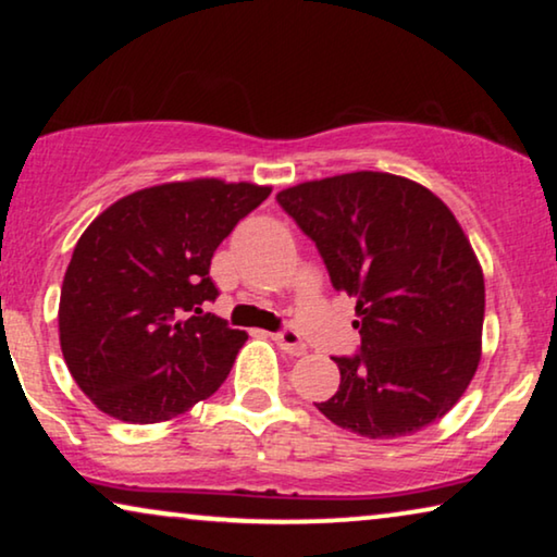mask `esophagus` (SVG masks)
<instances>
[{
	"label": "esophagus",
	"mask_w": 557,
	"mask_h": 557,
	"mask_svg": "<svg viewBox=\"0 0 557 557\" xmlns=\"http://www.w3.org/2000/svg\"><path fill=\"white\" fill-rule=\"evenodd\" d=\"M273 342H276V345H278L281 349H284V352L294 355V357L307 355V345H304L301 334L296 332V330H292V326H284V330L273 334Z\"/></svg>",
	"instance_id": "esophagus-1"
}]
</instances>
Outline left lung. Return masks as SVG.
Here are the masks:
<instances>
[{
    "mask_svg": "<svg viewBox=\"0 0 557 557\" xmlns=\"http://www.w3.org/2000/svg\"><path fill=\"white\" fill-rule=\"evenodd\" d=\"M276 200L360 317V349L332 357L339 391L317 408L368 438L446 416L474 377L484 324V276L454 212L385 172L304 182Z\"/></svg>",
    "mask_w": 557,
    "mask_h": 557,
    "instance_id": "8db88e82",
    "label": "left lung"
}]
</instances>
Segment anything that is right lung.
Segmentation results:
<instances>
[{
	"label": "right lung",
	"mask_w": 557,
	"mask_h": 557,
	"mask_svg": "<svg viewBox=\"0 0 557 557\" xmlns=\"http://www.w3.org/2000/svg\"><path fill=\"white\" fill-rule=\"evenodd\" d=\"M271 187L170 182L103 210L73 250L60 292V349L98 410L157 423L210 398L248 339L205 311L210 261Z\"/></svg>",
	"instance_id": "1"
}]
</instances>
